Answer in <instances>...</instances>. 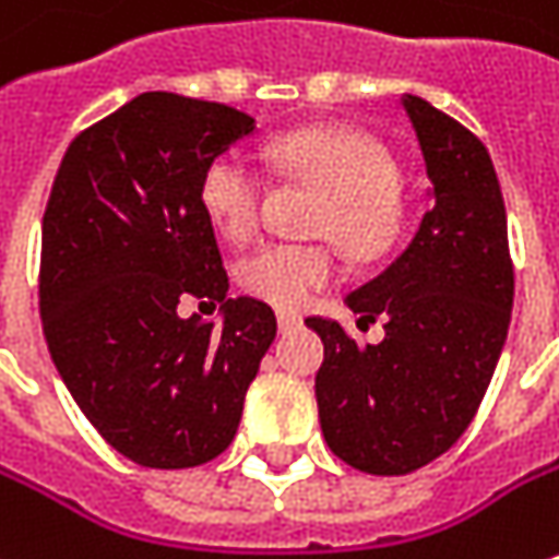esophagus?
Masks as SVG:
<instances>
[{
	"mask_svg": "<svg viewBox=\"0 0 559 559\" xmlns=\"http://www.w3.org/2000/svg\"><path fill=\"white\" fill-rule=\"evenodd\" d=\"M300 325V316L297 312H278V328L281 331H287V328Z\"/></svg>",
	"mask_w": 559,
	"mask_h": 559,
	"instance_id": "esophagus-1",
	"label": "esophagus"
}]
</instances>
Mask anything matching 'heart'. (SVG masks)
<instances>
[{
    "mask_svg": "<svg viewBox=\"0 0 559 559\" xmlns=\"http://www.w3.org/2000/svg\"><path fill=\"white\" fill-rule=\"evenodd\" d=\"M272 168L325 193L312 231L353 259H376L401 228L397 165L372 136L350 128H304L269 146ZM200 203L215 231L231 243L250 240L262 222L265 181L243 158H212L200 181ZM337 262L322 243H265L237 265L240 287L278 309H300L312 290L334 281Z\"/></svg>",
    "mask_w": 559,
    "mask_h": 559,
    "instance_id": "heart-1",
    "label": "heart"
}]
</instances>
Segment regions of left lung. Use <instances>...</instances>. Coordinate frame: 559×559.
<instances>
[{
	"label": "left lung",
	"mask_w": 559,
	"mask_h": 559,
	"mask_svg": "<svg viewBox=\"0 0 559 559\" xmlns=\"http://www.w3.org/2000/svg\"><path fill=\"white\" fill-rule=\"evenodd\" d=\"M431 181L413 243L347 297L359 322L384 319V341L359 347L331 319H306L325 344L316 376L328 448L372 475L438 460L469 428L498 366L513 259L507 209L485 143L419 96H403Z\"/></svg>",
	"instance_id": "left-lung-1"
}]
</instances>
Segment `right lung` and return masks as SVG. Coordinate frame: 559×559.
<instances>
[{"label": "right lung", "mask_w": 559, "mask_h": 559, "mask_svg": "<svg viewBox=\"0 0 559 559\" xmlns=\"http://www.w3.org/2000/svg\"><path fill=\"white\" fill-rule=\"evenodd\" d=\"M247 111L140 93L71 140L43 215V334L93 428L150 469L215 460L275 341L272 306L228 297L200 181L247 134ZM223 304V328L181 299Z\"/></svg>", "instance_id": "add662e5"}]
</instances>
